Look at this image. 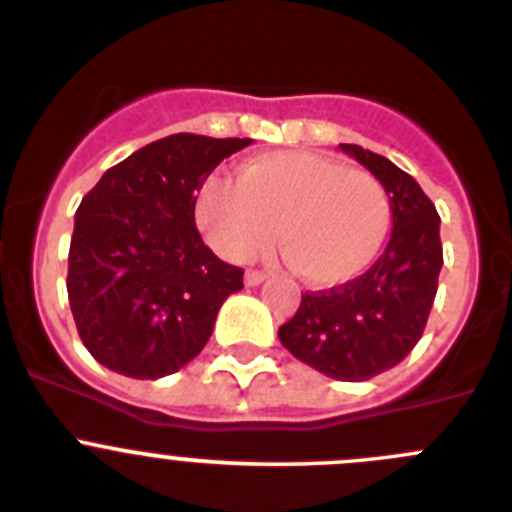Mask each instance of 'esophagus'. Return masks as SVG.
<instances>
[{
    "instance_id": "1",
    "label": "esophagus",
    "mask_w": 512,
    "mask_h": 512,
    "mask_svg": "<svg viewBox=\"0 0 512 512\" xmlns=\"http://www.w3.org/2000/svg\"><path fill=\"white\" fill-rule=\"evenodd\" d=\"M246 284L248 287H256V284H261V282H266V274L264 271H256V269H251V271H246Z\"/></svg>"
}]
</instances>
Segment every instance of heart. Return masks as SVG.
<instances>
[{"mask_svg":"<svg viewBox=\"0 0 512 512\" xmlns=\"http://www.w3.org/2000/svg\"><path fill=\"white\" fill-rule=\"evenodd\" d=\"M194 220L228 261H248L279 238L289 269L312 287L361 277L390 233V197L377 176L307 151L256 156L235 182L210 176L197 192Z\"/></svg>","mask_w":512,"mask_h":512,"instance_id":"1","label":"heart"}]
</instances>
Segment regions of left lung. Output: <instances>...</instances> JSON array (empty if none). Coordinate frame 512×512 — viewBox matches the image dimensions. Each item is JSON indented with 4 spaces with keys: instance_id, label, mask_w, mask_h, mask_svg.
<instances>
[{
    "instance_id": "left-lung-1",
    "label": "left lung",
    "mask_w": 512,
    "mask_h": 512,
    "mask_svg": "<svg viewBox=\"0 0 512 512\" xmlns=\"http://www.w3.org/2000/svg\"><path fill=\"white\" fill-rule=\"evenodd\" d=\"M390 197L392 235L366 274L302 295L279 341L302 364L341 382H361L400 364L423 336L443 266L441 217L413 176L390 158L341 143Z\"/></svg>"
}]
</instances>
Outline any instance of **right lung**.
<instances>
[{
	"instance_id": "1",
	"label": "right lung",
	"mask_w": 512,
	"mask_h": 512,
	"mask_svg": "<svg viewBox=\"0 0 512 512\" xmlns=\"http://www.w3.org/2000/svg\"><path fill=\"white\" fill-rule=\"evenodd\" d=\"M251 138L176 133L107 169L81 200L69 248V305L81 343L122 377L179 372L210 341L217 310L243 289L194 225V202Z\"/></svg>"
}]
</instances>
